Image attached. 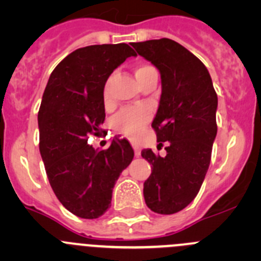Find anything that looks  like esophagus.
<instances>
[{"instance_id": "esophagus-1", "label": "esophagus", "mask_w": 261, "mask_h": 261, "mask_svg": "<svg viewBox=\"0 0 261 261\" xmlns=\"http://www.w3.org/2000/svg\"><path fill=\"white\" fill-rule=\"evenodd\" d=\"M134 151H135V156L139 158L141 155V150L139 146H134Z\"/></svg>"}]
</instances>
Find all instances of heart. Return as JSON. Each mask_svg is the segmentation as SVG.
I'll return each mask as SVG.
<instances>
[{
  "mask_svg": "<svg viewBox=\"0 0 261 261\" xmlns=\"http://www.w3.org/2000/svg\"><path fill=\"white\" fill-rule=\"evenodd\" d=\"M155 70L154 68L147 64H140L135 68V78L136 81H140L141 78L145 77L147 73ZM103 102L105 105H109L111 102V96H110L109 83H106L103 88ZM149 112L145 109H123L118 112L114 117L112 125L118 133L123 134L127 138H136L146 122L149 121Z\"/></svg>",
  "mask_w": 261,
  "mask_h": 261,
  "instance_id": "b5f03b06",
  "label": "heart"
}]
</instances>
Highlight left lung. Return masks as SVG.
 Segmentation results:
<instances>
[{
  "mask_svg": "<svg viewBox=\"0 0 261 261\" xmlns=\"http://www.w3.org/2000/svg\"><path fill=\"white\" fill-rule=\"evenodd\" d=\"M131 45L160 73L162 96L151 126L159 145L168 144L164 158L151 149L141 151L151 165L144 198L151 211L172 215L196 198L208 170L217 94L203 63L177 41L163 38Z\"/></svg>",
  "mask_w": 261,
  "mask_h": 261,
  "instance_id": "left-lung-1",
  "label": "left lung"
}]
</instances>
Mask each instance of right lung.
<instances>
[{
	"mask_svg": "<svg viewBox=\"0 0 261 261\" xmlns=\"http://www.w3.org/2000/svg\"><path fill=\"white\" fill-rule=\"evenodd\" d=\"M135 51L127 44L89 45L55 67L38 114L41 158L60 203L81 218H98L111 206L112 189L134 158L126 139L106 150L88 145L105 117L103 88L118 65Z\"/></svg>",
	"mask_w": 261,
	"mask_h": 261,
	"instance_id": "add662e5",
	"label": "right lung"
}]
</instances>
